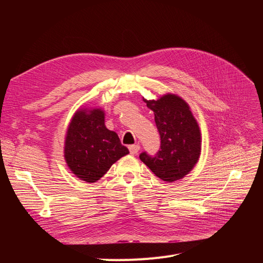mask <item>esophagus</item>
<instances>
[{
    "label": "esophagus",
    "mask_w": 263,
    "mask_h": 263,
    "mask_svg": "<svg viewBox=\"0 0 263 263\" xmlns=\"http://www.w3.org/2000/svg\"><path fill=\"white\" fill-rule=\"evenodd\" d=\"M140 145H131L129 146V150H130V154L131 155H137V153L140 151Z\"/></svg>",
    "instance_id": "1"
}]
</instances>
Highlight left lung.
<instances>
[{
    "label": "left lung",
    "mask_w": 263,
    "mask_h": 263,
    "mask_svg": "<svg viewBox=\"0 0 263 263\" xmlns=\"http://www.w3.org/2000/svg\"><path fill=\"white\" fill-rule=\"evenodd\" d=\"M143 101L154 110L161 137V150L156 157L141 154V161L165 182L184 178L197 164L201 153L199 124L190 105L181 97L167 92L158 99Z\"/></svg>",
    "instance_id": "obj_1"
}]
</instances>
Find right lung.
<instances>
[{
    "label": "right lung",
    "instance_id": "add662e5",
    "mask_svg": "<svg viewBox=\"0 0 263 263\" xmlns=\"http://www.w3.org/2000/svg\"><path fill=\"white\" fill-rule=\"evenodd\" d=\"M101 107L77 109L68 124L64 158L76 177L92 183L106 174L112 165L129 154L116 132L105 127Z\"/></svg>",
    "mask_w": 263,
    "mask_h": 263
}]
</instances>
